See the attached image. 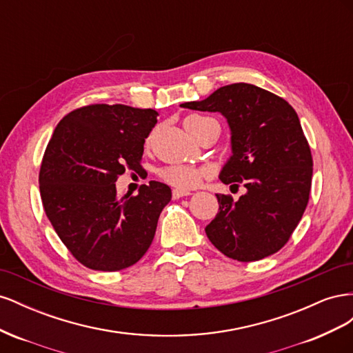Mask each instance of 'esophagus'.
Listing matches in <instances>:
<instances>
[{"instance_id": "1", "label": "esophagus", "mask_w": 353, "mask_h": 353, "mask_svg": "<svg viewBox=\"0 0 353 353\" xmlns=\"http://www.w3.org/2000/svg\"><path fill=\"white\" fill-rule=\"evenodd\" d=\"M190 194H191L190 191H185V190H179V188L172 190V197L174 199H181V197H185V196H190Z\"/></svg>"}]
</instances>
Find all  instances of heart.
Listing matches in <instances>:
<instances>
[{
	"label": "heart",
	"mask_w": 353,
	"mask_h": 353,
	"mask_svg": "<svg viewBox=\"0 0 353 353\" xmlns=\"http://www.w3.org/2000/svg\"><path fill=\"white\" fill-rule=\"evenodd\" d=\"M203 119H208V117L193 114V116H188L185 121H203ZM203 175H205V170L191 163L169 165L160 170V176H162V179H165L168 184L174 185L179 190H190V188L197 187Z\"/></svg>",
	"instance_id": "1"
}]
</instances>
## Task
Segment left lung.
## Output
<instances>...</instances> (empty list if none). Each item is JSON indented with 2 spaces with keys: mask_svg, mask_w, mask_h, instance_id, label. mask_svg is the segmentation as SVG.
I'll list each match as a JSON object with an SVG mask.
<instances>
[{
  "mask_svg": "<svg viewBox=\"0 0 353 353\" xmlns=\"http://www.w3.org/2000/svg\"><path fill=\"white\" fill-rule=\"evenodd\" d=\"M181 108L225 117L232 154L219 179L245 188L239 200L216 194L219 212L205 228L208 239L240 262L279 252L302 219L312 183L311 148L294 109L279 95L244 82Z\"/></svg>",
  "mask_w": 353,
  "mask_h": 353,
  "instance_id": "8db88e82",
  "label": "left lung"
}]
</instances>
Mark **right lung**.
<instances>
[{"label": "right lung", "mask_w": 353, "mask_h": 353, "mask_svg": "<svg viewBox=\"0 0 353 353\" xmlns=\"http://www.w3.org/2000/svg\"><path fill=\"white\" fill-rule=\"evenodd\" d=\"M153 109L91 104L56 126L39 170L44 210L57 236L83 266L114 272L140 261L172 193L150 181L137 196L116 193L117 176L138 170Z\"/></svg>", "instance_id": "obj_1"}]
</instances>
